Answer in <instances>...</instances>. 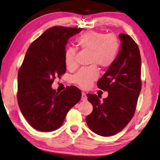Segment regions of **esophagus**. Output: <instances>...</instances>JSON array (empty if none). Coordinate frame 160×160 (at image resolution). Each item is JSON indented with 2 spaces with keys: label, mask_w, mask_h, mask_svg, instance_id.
I'll list each match as a JSON object with an SVG mask.
<instances>
[{
  "label": "esophagus",
  "mask_w": 160,
  "mask_h": 160,
  "mask_svg": "<svg viewBox=\"0 0 160 160\" xmlns=\"http://www.w3.org/2000/svg\"><path fill=\"white\" fill-rule=\"evenodd\" d=\"M87 94H86L85 92H82V101H85V100H87Z\"/></svg>",
  "instance_id": "obj_1"
}]
</instances>
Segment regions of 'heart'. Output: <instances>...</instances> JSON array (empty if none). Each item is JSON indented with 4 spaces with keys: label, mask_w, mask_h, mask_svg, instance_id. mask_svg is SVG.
Returning a JSON list of instances; mask_svg holds the SVG:
<instances>
[{
    "label": "heart",
    "mask_w": 160,
    "mask_h": 160,
    "mask_svg": "<svg viewBox=\"0 0 160 160\" xmlns=\"http://www.w3.org/2000/svg\"><path fill=\"white\" fill-rule=\"evenodd\" d=\"M78 48L89 50L88 63L93 64L88 68H82L73 76V82L82 88L89 87L98 77V71L94 65L100 68L110 67L116 59L120 50L118 39L113 34H105L96 31L86 32L76 40ZM76 49L67 48L64 52V62L68 68L76 66Z\"/></svg>",
    "instance_id": "heart-1"
}]
</instances>
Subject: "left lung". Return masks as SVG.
Listing matches in <instances>:
<instances>
[{
  "instance_id": "1",
  "label": "left lung",
  "mask_w": 160,
  "mask_h": 160,
  "mask_svg": "<svg viewBox=\"0 0 160 160\" xmlns=\"http://www.w3.org/2000/svg\"><path fill=\"white\" fill-rule=\"evenodd\" d=\"M121 42L118 56L97 82V87L108 92L101 101L96 94H88L93 106L86 121L94 133L110 136L122 131L131 121L142 89L141 55L137 44L128 34H120Z\"/></svg>"
}]
</instances>
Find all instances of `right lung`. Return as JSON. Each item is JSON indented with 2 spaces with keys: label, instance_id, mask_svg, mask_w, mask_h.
<instances>
[{
  "label": "right lung",
  "instance_id": "obj_1",
  "mask_svg": "<svg viewBox=\"0 0 160 160\" xmlns=\"http://www.w3.org/2000/svg\"><path fill=\"white\" fill-rule=\"evenodd\" d=\"M80 28L55 26L48 29L27 50L18 73L17 99L20 110L36 130L50 132L62 126L69 110L82 97L74 86L56 92L51 85L66 73V45Z\"/></svg>",
  "mask_w": 160,
  "mask_h": 160
}]
</instances>
